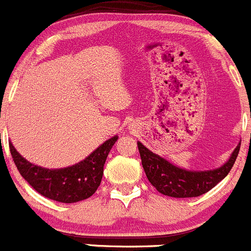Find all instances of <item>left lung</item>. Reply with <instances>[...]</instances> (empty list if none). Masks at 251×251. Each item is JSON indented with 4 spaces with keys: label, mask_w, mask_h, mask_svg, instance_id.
I'll return each mask as SVG.
<instances>
[{
    "label": "left lung",
    "mask_w": 251,
    "mask_h": 251,
    "mask_svg": "<svg viewBox=\"0 0 251 251\" xmlns=\"http://www.w3.org/2000/svg\"><path fill=\"white\" fill-rule=\"evenodd\" d=\"M240 142L231 152L229 160L223 166L207 171H189L177 167L158 154L150 151L137 141L142 167L152 186L160 193L175 198H191L207 193L217 186L230 172L238 157Z\"/></svg>",
    "instance_id": "8db88e82"
}]
</instances>
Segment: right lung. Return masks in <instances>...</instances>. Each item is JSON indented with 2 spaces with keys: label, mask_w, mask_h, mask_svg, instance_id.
<instances>
[{
  "label": "right lung",
  "mask_w": 251,
  "mask_h": 251,
  "mask_svg": "<svg viewBox=\"0 0 251 251\" xmlns=\"http://www.w3.org/2000/svg\"><path fill=\"white\" fill-rule=\"evenodd\" d=\"M118 139V135L111 137L91 152L85 160L57 170L30 163L21 156L11 142L9 151L21 176L39 194L57 202L76 203L93 196L100 186L105 161Z\"/></svg>",
  "instance_id": "1"
}]
</instances>
